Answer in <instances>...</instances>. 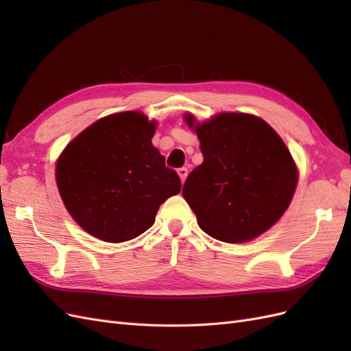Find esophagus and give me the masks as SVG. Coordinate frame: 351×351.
Segmentation results:
<instances>
[{"mask_svg":"<svg viewBox=\"0 0 351 351\" xmlns=\"http://www.w3.org/2000/svg\"><path fill=\"white\" fill-rule=\"evenodd\" d=\"M177 173H178L180 178H182V183H184V182H186V177H187V174H189V169H187L186 167H182V168L177 169Z\"/></svg>","mask_w":351,"mask_h":351,"instance_id":"obj_1","label":"esophagus"}]
</instances>
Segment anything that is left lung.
Wrapping results in <instances>:
<instances>
[{
	"instance_id": "8db88e82",
	"label": "left lung",
	"mask_w": 351,
	"mask_h": 351,
	"mask_svg": "<svg viewBox=\"0 0 351 351\" xmlns=\"http://www.w3.org/2000/svg\"><path fill=\"white\" fill-rule=\"evenodd\" d=\"M204 162L183 196L206 234L226 243L262 234L289 208L297 184L293 158L269 124L249 114H219L195 124Z\"/></svg>"
}]
</instances>
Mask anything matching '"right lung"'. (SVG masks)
Listing matches in <instances>:
<instances>
[{
  "label": "right lung",
  "instance_id": "add662e5",
  "mask_svg": "<svg viewBox=\"0 0 351 351\" xmlns=\"http://www.w3.org/2000/svg\"><path fill=\"white\" fill-rule=\"evenodd\" d=\"M155 123L141 112L105 117L82 132L60 156L57 186L74 221L104 241L141 236L182 182L151 139Z\"/></svg>",
  "mask_w": 351,
  "mask_h": 351
}]
</instances>
